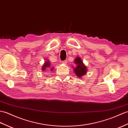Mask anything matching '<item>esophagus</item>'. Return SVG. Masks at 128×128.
Listing matches in <instances>:
<instances>
[{"label": "esophagus", "instance_id": "obj_1", "mask_svg": "<svg viewBox=\"0 0 128 128\" xmlns=\"http://www.w3.org/2000/svg\"><path fill=\"white\" fill-rule=\"evenodd\" d=\"M67 60H64V61H63V63L64 64H66V63H67Z\"/></svg>", "mask_w": 128, "mask_h": 128}]
</instances>
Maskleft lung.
Here are the masks:
<instances>
[{"mask_svg": "<svg viewBox=\"0 0 128 128\" xmlns=\"http://www.w3.org/2000/svg\"><path fill=\"white\" fill-rule=\"evenodd\" d=\"M75 66H72L73 70L78 78H81L87 72V68L84 64V62L80 57H77L74 60Z\"/></svg>", "mask_w": 128, "mask_h": 128, "instance_id": "obj_1", "label": "left lung"}]
</instances>
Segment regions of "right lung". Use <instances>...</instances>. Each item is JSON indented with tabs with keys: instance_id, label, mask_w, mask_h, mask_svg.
<instances>
[{
	"instance_id": "right-lung-1",
	"label": "right lung",
	"mask_w": 128,
	"mask_h": 128,
	"mask_svg": "<svg viewBox=\"0 0 128 128\" xmlns=\"http://www.w3.org/2000/svg\"><path fill=\"white\" fill-rule=\"evenodd\" d=\"M42 71H43V72H44V71H46L47 70H50L52 71L53 69H54V68L52 67L50 68V62L47 59L46 61L44 62V64H43V66H42Z\"/></svg>"
}]
</instances>
